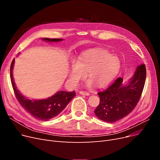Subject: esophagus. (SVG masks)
Listing matches in <instances>:
<instances>
[{"label":"esophagus","instance_id":"1","mask_svg":"<svg viewBox=\"0 0 160 160\" xmlns=\"http://www.w3.org/2000/svg\"><path fill=\"white\" fill-rule=\"evenodd\" d=\"M79 94L81 95H85V96H89L90 94L88 92H85V91H80Z\"/></svg>","mask_w":160,"mask_h":160}]
</instances>
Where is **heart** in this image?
Listing matches in <instances>:
<instances>
[{
  "instance_id": "b5f03b06",
  "label": "heart",
  "mask_w": 160,
  "mask_h": 160,
  "mask_svg": "<svg viewBox=\"0 0 160 160\" xmlns=\"http://www.w3.org/2000/svg\"><path fill=\"white\" fill-rule=\"evenodd\" d=\"M120 60L105 49H95L87 51L80 55L70 71V81L73 86L85 77V73L89 79L85 85L92 87L96 85L102 87L108 85L118 73Z\"/></svg>"
}]
</instances>
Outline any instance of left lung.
Here are the masks:
<instances>
[{
	"instance_id": "left-lung-1",
	"label": "left lung",
	"mask_w": 160,
	"mask_h": 160,
	"mask_svg": "<svg viewBox=\"0 0 160 160\" xmlns=\"http://www.w3.org/2000/svg\"><path fill=\"white\" fill-rule=\"evenodd\" d=\"M146 75L145 65L142 64L126 85H122V78H118L108 88L98 92L100 102L94 110L95 115L107 122H115L128 115L140 100Z\"/></svg>"
}]
</instances>
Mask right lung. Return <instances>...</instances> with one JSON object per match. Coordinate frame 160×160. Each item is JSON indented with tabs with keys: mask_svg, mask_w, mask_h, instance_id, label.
Here are the masks:
<instances>
[{
	"mask_svg": "<svg viewBox=\"0 0 160 160\" xmlns=\"http://www.w3.org/2000/svg\"><path fill=\"white\" fill-rule=\"evenodd\" d=\"M43 40L48 42H59L62 40V39L58 38H43ZM14 60L13 58L10 66V79L15 96L20 105L33 117L42 121H47L58 116L74 98L75 96V91L69 92L66 91H59L54 96L45 100H29L21 95L15 85L12 75Z\"/></svg>",
	"mask_w": 160,
	"mask_h": 160,
	"instance_id": "obj_1",
	"label": "right lung"
}]
</instances>
